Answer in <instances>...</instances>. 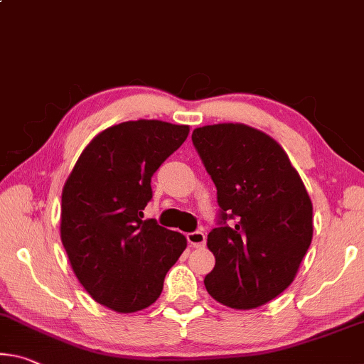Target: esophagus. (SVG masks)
Wrapping results in <instances>:
<instances>
[{"instance_id":"esophagus-1","label":"esophagus","mask_w":364,"mask_h":364,"mask_svg":"<svg viewBox=\"0 0 364 364\" xmlns=\"http://www.w3.org/2000/svg\"><path fill=\"white\" fill-rule=\"evenodd\" d=\"M188 243L194 247H203L205 245V233L204 232H191L186 235Z\"/></svg>"}]
</instances>
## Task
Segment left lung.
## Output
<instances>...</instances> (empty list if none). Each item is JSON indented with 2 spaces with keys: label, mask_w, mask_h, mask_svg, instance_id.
Here are the masks:
<instances>
[{
  "label": "left lung",
  "mask_w": 364,
  "mask_h": 364,
  "mask_svg": "<svg viewBox=\"0 0 364 364\" xmlns=\"http://www.w3.org/2000/svg\"><path fill=\"white\" fill-rule=\"evenodd\" d=\"M193 144L220 205L207 236L215 267L204 285L225 306H262L291 284L313 240L306 188L280 144L251 126H203Z\"/></svg>",
  "instance_id": "8db88e82"
}]
</instances>
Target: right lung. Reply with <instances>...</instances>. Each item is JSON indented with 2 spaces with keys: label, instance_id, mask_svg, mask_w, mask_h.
<instances>
[{
  "label": "right lung",
  "instance_id": "1",
  "mask_svg": "<svg viewBox=\"0 0 364 364\" xmlns=\"http://www.w3.org/2000/svg\"><path fill=\"white\" fill-rule=\"evenodd\" d=\"M189 126L126 121L84 149L61 196V241L85 291L118 313L157 301L186 250L181 233L142 220L159 166L186 141Z\"/></svg>",
  "mask_w": 364,
  "mask_h": 364
}]
</instances>
